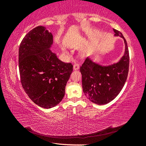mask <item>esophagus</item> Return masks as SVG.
Instances as JSON below:
<instances>
[{
  "mask_svg": "<svg viewBox=\"0 0 146 146\" xmlns=\"http://www.w3.org/2000/svg\"><path fill=\"white\" fill-rule=\"evenodd\" d=\"M79 69V65L78 64H75L73 65V70H78Z\"/></svg>",
  "mask_w": 146,
  "mask_h": 146,
  "instance_id": "34e87169",
  "label": "esophagus"
}]
</instances>
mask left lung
Here are the masks:
<instances>
[{
    "label": "left lung",
    "instance_id": "1",
    "mask_svg": "<svg viewBox=\"0 0 146 146\" xmlns=\"http://www.w3.org/2000/svg\"><path fill=\"white\" fill-rule=\"evenodd\" d=\"M115 36L123 38L125 53L117 63L104 66L87 58L80 66L82 89L91 102L98 105L106 104L113 100L122 90L129 71V55L127 42L121 32L113 29Z\"/></svg>",
    "mask_w": 146,
    "mask_h": 146
}]
</instances>
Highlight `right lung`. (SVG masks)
Here are the masks:
<instances>
[{
	"label": "right lung",
	"mask_w": 146,
	"mask_h": 146,
	"mask_svg": "<svg viewBox=\"0 0 146 146\" xmlns=\"http://www.w3.org/2000/svg\"><path fill=\"white\" fill-rule=\"evenodd\" d=\"M52 34L37 26L26 35L19 51L22 86L29 98L41 108L55 107L65 94L73 65L59 60L50 50Z\"/></svg>",
	"instance_id": "add662e5"
}]
</instances>
